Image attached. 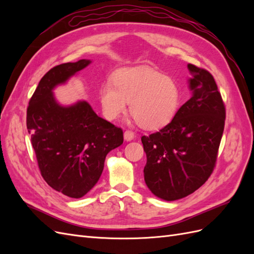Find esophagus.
I'll return each instance as SVG.
<instances>
[{
    "mask_svg": "<svg viewBox=\"0 0 254 254\" xmlns=\"http://www.w3.org/2000/svg\"><path fill=\"white\" fill-rule=\"evenodd\" d=\"M124 137L126 141H131L134 139V132L132 131V130H126V131L124 132Z\"/></svg>",
    "mask_w": 254,
    "mask_h": 254,
    "instance_id": "esophagus-1",
    "label": "esophagus"
}]
</instances>
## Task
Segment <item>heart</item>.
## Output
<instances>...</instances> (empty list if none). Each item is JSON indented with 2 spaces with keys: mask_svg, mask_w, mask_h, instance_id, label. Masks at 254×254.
<instances>
[{
  "mask_svg": "<svg viewBox=\"0 0 254 254\" xmlns=\"http://www.w3.org/2000/svg\"><path fill=\"white\" fill-rule=\"evenodd\" d=\"M99 99L105 117L114 121L127 109L145 129H158L167 125L179 108L181 91L178 83L150 67L120 70L112 82H104Z\"/></svg>",
  "mask_w": 254,
  "mask_h": 254,
  "instance_id": "1",
  "label": "heart"
}]
</instances>
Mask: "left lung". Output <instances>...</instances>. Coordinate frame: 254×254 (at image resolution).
<instances>
[{
  "label": "left lung",
  "mask_w": 254,
  "mask_h": 254,
  "mask_svg": "<svg viewBox=\"0 0 254 254\" xmlns=\"http://www.w3.org/2000/svg\"><path fill=\"white\" fill-rule=\"evenodd\" d=\"M188 68L193 96L165 127L141 137L146 186L167 201L194 193L209 179L225 128L226 107L213 75L190 64Z\"/></svg>",
  "instance_id": "left-lung-1"
}]
</instances>
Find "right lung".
<instances>
[{"mask_svg":"<svg viewBox=\"0 0 254 254\" xmlns=\"http://www.w3.org/2000/svg\"><path fill=\"white\" fill-rule=\"evenodd\" d=\"M90 60L54 66L41 78L26 111L38 167L51 188L65 196L80 198L101 177L107 153L124 141L123 129L92 110L87 102L61 107L52 90L82 70Z\"/></svg>","mask_w":254,"mask_h":254,"instance_id":"1","label":"right lung"}]
</instances>
